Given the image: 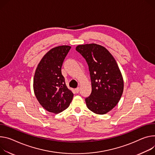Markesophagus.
Wrapping results in <instances>:
<instances>
[{
    "label": "esophagus",
    "instance_id": "esophagus-1",
    "mask_svg": "<svg viewBox=\"0 0 155 155\" xmlns=\"http://www.w3.org/2000/svg\"><path fill=\"white\" fill-rule=\"evenodd\" d=\"M75 90V91H76V93H79V91H80V88H79V87H78V88H77Z\"/></svg>",
    "mask_w": 155,
    "mask_h": 155
}]
</instances>
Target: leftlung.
<instances>
[{
    "instance_id": "left-lung-1",
    "label": "left lung",
    "mask_w": 155,
    "mask_h": 155,
    "mask_svg": "<svg viewBox=\"0 0 155 155\" xmlns=\"http://www.w3.org/2000/svg\"><path fill=\"white\" fill-rule=\"evenodd\" d=\"M76 50L89 67L91 93L85 99L88 108L97 114H104L119 103L124 90V80L112 55L96 44L78 45Z\"/></svg>"
}]
</instances>
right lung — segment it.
<instances>
[{"instance_id": "obj_1", "label": "right lung", "mask_w": 155, "mask_h": 155, "mask_svg": "<svg viewBox=\"0 0 155 155\" xmlns=\"http://www.w3.org/2000/svg\"><path fill=\"white\" fill-rule=\"evenodd\" d=\"M71 47L60 46L49 50L36 69L33 90L39 104L46 110L59 114L71 103L74 94L66 86L61 68Z\"/></svg>"}]
</instances>
